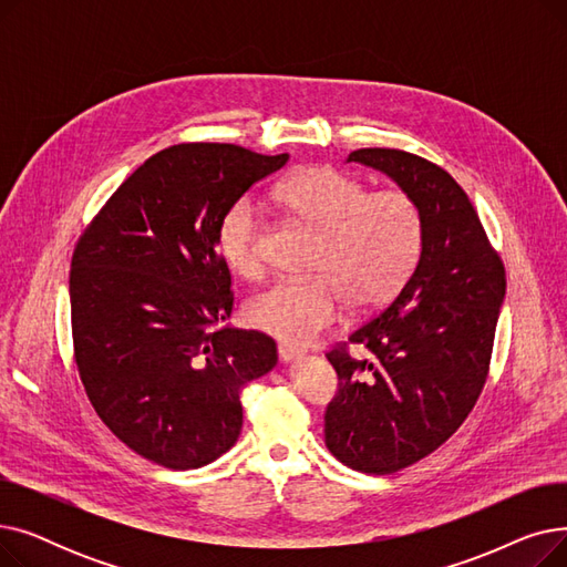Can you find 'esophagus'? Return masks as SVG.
Returning a JSON list of instances; mask_svg holds the SVG:
<instances>
[{
	"label": "esophagus",
	"instance_id": "esophagus-1",
	"mask_svg": "<svg viewBox=\"0 0 567 567\" xmlns=\"http://www.w3.org/2000/svg\"><path fill=\"white\" fill-rule=\"evenodd\" d=\"M278 359H280V363H291L296 359H301V351L293 349V347H287V344H280L278 347Z\"/></svg>",
	"mask_w": 567,
	"mask_h": 567
}]
</instances>
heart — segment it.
Wrapping results in <instances>:
<instances>
[{"instance_id": "b5f03b06", "label": "heart", "mask_w": 567, "mask_h": 567, "mask_svg": "<svg viewBox=\"0 0 567 567\" xmlns=\"http://www.w3.org/2000/svg\"><path fill=\"white\" fill-rule=\"evenodd\" d=\"M282 212L315 231L321 244L312 280H280L246 303V321L289 344H308L353 312L389 306L413 274L423 246L415 202L395 188L372 190L336 167L291 174L274 190ZM259 206L238 199L218 227V252L229 271L252 280L264 271Z\"/></svg>"}]
</instances>
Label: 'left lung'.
I'll return each mask as SVG.
<instances>
[{
    "mask_svg": "<svg viewBox=\"0 0 567 567\" xmlns=\"http://www.w3.org/2000/svg\"><path fill=\"white\" fill-rule=\"evenodd\" d=\"M347 163L391 176L423 223L419 264L393 303L326 353L340 381L323 415L326 449L353 471L385 475L434 453L478 400L505 268L468 195L443 167L400 148H359ZM347 343L369 355L351 360Z\"/></svg>",
    "mask_w": 567,
    "mask_h": 567,
    "instance_id": "obj_1",
    "label": "left lung"
}]
</instances>
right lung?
<instances>
[{
	"instance_id": "obj_1",
	"label": "right lung",
	"mask_w": 567,
	"mask_h": 567,
	"mask_svg": "<svg viewBox=\"0 0 567 567\" xmlns=\"http://www.w3.org/2000/svg\"><path fill=\"white\" fill-rule=\"evenodd\" d=\"M289 161L190 142L163 148L116 188L71 261L75 363L89 402L131 451L199 468L236 443L241 389L278 363L276 342L220 323L231 276L218 227Z\"/></svg>"
}]
</instances>
